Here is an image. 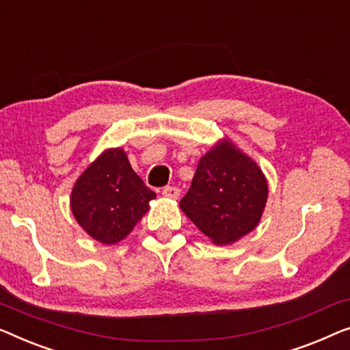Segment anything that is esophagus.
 <instances>
[{
	"mask_svg": "<svg viewBox=\"0 0 350 350\" xmlns=\"http://www.w3.org/2000/svg\"><path fill=\"white\" fill-rule=\"evenodd\" d=\"M161 195L165 196V198H170V200H177L180 195V189L179 187H174V185H168L165 187L163 190H161Z\"/></svg>",
	"mask_w": 350,
	"mask_h": 350,
	"instance_id": "obj_1",
	"label": "esophagus"
}]
</instances>
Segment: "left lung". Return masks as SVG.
Segmentation results:
<instances>
[{
	"mask_svg": "<svg viewBox=\"0 0 350 350\" xmlns=\"http://www.w3.org/2000/svg\"><path fill=\"white\" fill-rule=\"evenodd\" d=\"M267 200L268 182L260 166L222 139L201 157L179 206L214 244L225 245L258 225Z\"/></svg>",
	"mask_w": 350,
	"mask_h": 350,
	"instance_id": "8db88e82",
	"label": "left lung"
}]
</instances>
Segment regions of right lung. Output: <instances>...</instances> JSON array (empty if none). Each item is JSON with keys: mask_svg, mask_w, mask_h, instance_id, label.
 <instances>
[{"mask_svg": "<svg viewBox=\"0 0 350 350\" xmlns=\"http://www.w3.org/2000/svg\"><path fill=\"white\" fill-rule=\"evenodd\" d=\"M155 191L133 171L125 150L107 149L79 176L71 191L77 224L101 244H117L130 234Z\"/></svg>", "mask_w": 350, "mask_h": 350, "instance_id": "obj_1", "label": "right lung"}]
</instances>
